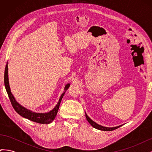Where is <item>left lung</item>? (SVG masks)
<instances>
[{"instance_id":"obj_1","label":"left lung","mask_w":152,"mask_h":152,"mask_svg":"<svg viewBox=\"0 0 152 152\" xmlns=\"http://www.w3.org/2000/svg\"><path fill=\"white\" fill-rule=\"evenodd\" d=\"M86 117L87 118V121H88L89 122V124H91V125L93 126V127L97 129H99V130H102V131H113V130H115L116 129L120 127L121 126H117V127H103L102 126H100L99 125V124H96L95 122H94L93 121H92L91 119L87 116V115L86 114Z\"/></svg>"}]
</instances>
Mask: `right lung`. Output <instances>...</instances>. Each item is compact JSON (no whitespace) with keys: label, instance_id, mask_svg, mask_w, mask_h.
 Segmentation results:
<instances>
[{"label":"right lung","instance_id":"add662e5","mask_svg":"<svg viewBox=\"0 0 152 152\" xmlns=\"http://www.w3.org/2000/svg\"><path fill=\"white\" fill-rule=\"evenodd\" d=\"M8 63H7L6 68H5V72H4V85H5V87L6 91L7 93L9 98H10L11 103L12 104V106L13 108L15 109V111L20 115L21 116L23 117L26 118L27 119H28L30 121H31L33 122H37V123H39V124H48L49 123H51L53 121L54 118L56 117L58 109L59 107V104H60L61 101L63 97L64 94H65L66 91L68 89V87H70V84H67L65 87V91L64 93L61 94L60 98L59 99V102L58 104L56 105L52 110H50V112L48 113H35L33 112L30 110L26 109V108L23 107V106L20 104L18 103L15 97H14L12 94L11 92V89H10V84H9V78H8Z\"/></svg>","mask_w":152,"mask_h":152}]
</instances>
